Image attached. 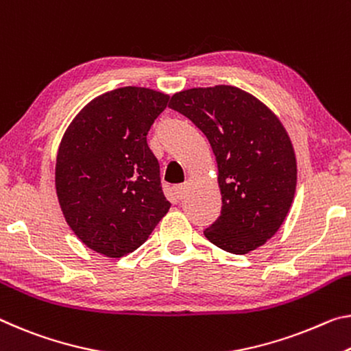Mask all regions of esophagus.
Segmentation results:
<instances>
[{"label":"esophagus","mask_w":351,"mask_h":351,"mask_svg":"<svg viewBox=\"0 0 351 351\" xmlns=\"http://www.w3.org/2000/svg\"><path fill=\"white\" fill-rule=\"evenodd\" d=\"M175 195L178 199H184L187 195V187L184 184L175 187Z\"/></svg>","instance_id":"1"}]
</instances>
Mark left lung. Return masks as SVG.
Masks as SVG:
<instances>
[{
    "instance_id": "8db88e82",
    "label": "left lung",
    "mask_w": 351,
    "mask_h": 351,
    "mask_svg": "<svg viewBox=\"0 0 351 351\" xmlns=\"http://www.w3.org/2000/svg\"><path fill=\"white\" fill-rule=\"evenodd\" d=\"M169 108L203 131L217 162L221 213L204 236L225 252L247 254L276 234L297 189V158L269 106L234 86L178 92Z\"/></svg>"
}]
</instances>
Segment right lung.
Instances as JSON below:
<instances>
[{"mask_svg": "<svg viewBox=\"0 0 351 351\" xmlns=\"http://www.w3.org/2000/svg\"><path fill=\"white\" fill-rule=\"evenodd\" d=\"M169 98L147 87L115 88L88 101L64 132L56 195L71 231L93 252L132 253L169 213L159 162L147 143Z\"/></svg>", "mask_w": 351, "mask_h": 351, "instance_id": "obj_1", "label": "right lung"}]
</instances>
